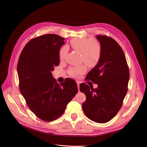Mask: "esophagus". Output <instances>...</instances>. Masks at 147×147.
I'll use <instances>...</instances> for the list:
<instances>
[{
    "instance_id": "34e87169",
    "label": "esophagus",
    "mask_w": 147,
    "mask_h": 147,
    "mask_svg": "<svg viewBox=\"0 0 147 147\" xmlns=\"http://www.w3.org/2000/svg\"><path fill=\"white\" fill-rule=\"evenodd\" d=\"M77 82V86H78V91H79V89H80V82L79 81H76Z\"/></svg>"
}]
</instances>
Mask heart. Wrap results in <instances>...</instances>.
Wrapping results in <instances>:
<instances>
[{
  "label": "heart",
  "instance_id": "b5f03b06",
  "mask_svg": "<svg viewBox=\"0 0 147 147\" xmlns=\"http://www.w3.org/2000/svg\"><path fill=\"white\" fill-rule=\"evenodd\" d=\"M70 45L76 51H81L82 60L91 67L96 66L101 56V48L98 41L94 38H73L70 40ZM67 49L65 47L60 48L59 52L60 59H63L66 55ZM87 70L86 66L84 65L71 67L69 69L70 76L78 77Z\"/></svg>",
  "mask_w": 147,
  "mask_h": 147
}]
</instances>
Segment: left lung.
<instances>
[{
    "instance_id": "1",
    "label": "left lung",
    "mask_w": 147,
    "mask_h": 147,
    "mask_svg": "<svg viewBox=\"0 0 147 147\" xmlns=\"http://www.w3.org/2000/svg\"><path fill=\"white\" fill-rule=\"evenodd\" d=\"M96 38L100 44V59L86 80L96 84L98 87L94 89L82 83L80 90L86 96L82 107L87 117L105 123L113 119L122 107L130 73L125 55L117 42L106 35H98Z\"/></svg>"
}]
</instances>
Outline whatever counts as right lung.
<instances>
[{"instance_id": "1", "label": "right lung", "mask_w": 147, "mask_h": 147, "mask_svg": "<svg viewBox=\"0 0 147 147\" xmlns=\"http://www.w3.org/2000/svg\"><path fill=\"white\" fill-rule=\"evenodd\" d=\"M65 39L49 34L31 39L21 53L17 73L19 88L30 109L45 121L63 114L78 92L76 82L68 78L60 83L51 71L59 65V52Z\"/></svg>"}]
</instances>
